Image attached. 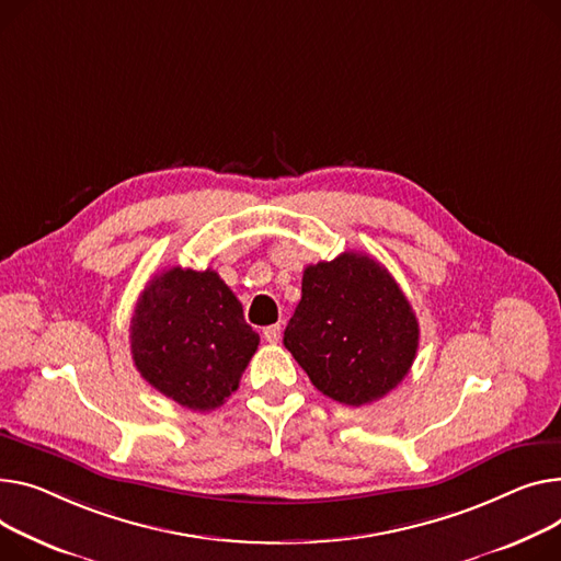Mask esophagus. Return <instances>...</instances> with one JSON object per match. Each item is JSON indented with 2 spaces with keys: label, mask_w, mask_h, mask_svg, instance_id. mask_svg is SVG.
I'll list each match as a JSON object with an SVG mask.
<instances>
[{
  "label": "esophagus",
  "mask_w": 561,
  "mask_h": 561,
  "mask_svg": "<svg viewBox=\"0 0 561 561\" xmlns=\"http://www.w3.org/2000/svg\"><path fill=\"white\" fill-rule=\"evenodd\" d=\"M261 335H264L266 343H277L279 335H282V327L279 324H271V327H264V331H261Z\"/></svg>",
  "instance_id": "1"
}]
</instances>
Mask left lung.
I'll return each instance as SVG.
<instances>
[{"instance_id": "left-lung-1", "label": "left lung", "mask_w": 561, "mask_h": 561, "mask_svg": "<svg viewBox=\"0 0 561 561\" xmlns=\"http://www.w3.org/2000/svg\"><path fill=\"white\" fill-rule=\"evenodd\" d=\"M284 345L327 397L365 405L410 371L420 324L394 277L363 252L307 266Z\"/></svg>"}]
</instances>
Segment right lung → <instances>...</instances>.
Here are the masks:
<instances>
[{
  "label": "right lung",
  "instance_id": "right-lung-1",
  "mask_svg": "<svg viewBox=\"0 0 561 561\" xmlns=\"http://www.w3.org/2000/svg\"><path fill=\"white\" fill-rule=\"evenodd\" d=\"M259 333L216 271L173 266L141 290L130 320L139 375L190 410H214L239 388Z\"/></svg>",
  "mask_w": 561,
  "mask_h": 561
}]
</instances>
